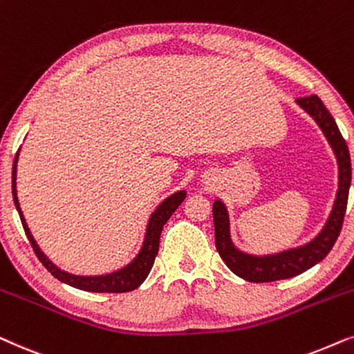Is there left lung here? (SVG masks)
I'll return each mask as SVG.
<instances>
[{
	"instance_id": "8db88e82",
	"label": "left lung",
	"mask_w": 354,
	"mask_h": 354,
	"mask_svg": "<svg viewBox=\"0 0 354 354\" xmlns=\"http://www.w3.org/2000/svg\"><path fill=\"white\" fill-rule=\"evenodd\" d=\"M296 103L317 122L333 150L338 165V189L330 214L320 232L313 239L299 244V246L270 254H252L239 249L232 238L230 212L223 201L215 199L212 210H214L216 251L230 270L241 277L243 280L254 281V283L291 279V277L299 275L319 263L335 244L338 234L342 232L343 216L346 212L348 192H350L351 185V160L345 139L342 138L333 116L317 95L296 98Z\"/></svg>"
}]
</instances>
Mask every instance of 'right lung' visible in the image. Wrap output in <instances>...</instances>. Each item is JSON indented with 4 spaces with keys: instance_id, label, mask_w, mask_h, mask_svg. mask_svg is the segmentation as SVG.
Here are the masks:
<instances>
[{
    "instance_id": "1",
    "label": "right lung",
    "mask_w": 354,
    "mask_h": 354,
    "mask_svg": "<svg viewBox=\"0 0 354 354\" xmlns=\"http://www.w3.org/2000/svg\"><path fill=\"white\" fill-rule=\"evenodd\" d=\"M19 152L17 150L16 158L12 163V199L14 205L21 216L24 232L27 234L32 248L37 254V257L40 259V262L44 263L46 270H48L55 279H58L63 283L73 286V288L82 290V291H92V293H126V291H133L138 286L142 285V281L147 279V275L152 270L155 257L158 254L160 246V234H162L163 225L169 220V216L173 215V212L181 205V202L185 201L186 191L180 189L173 194H169L167 199H163L160 204L155 207V210L150 214L147 220V226H145V233L142 244H140L139 251L131 261L116 270L100 273V275H75V273H69L59 268L56 263H53L48 259V256L41 251L39 244H37L34 234L30 233L29 226H27L26 216H24L21 210V204L17 199V162H19Z\"/></svg>"
}]
</instances>
